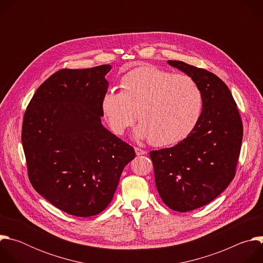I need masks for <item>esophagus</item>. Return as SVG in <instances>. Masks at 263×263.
Returning <instances> with one entry per match:
<instances>
[{"instance_id":"1","label":"esophagus","mask_w":263,"mask_h":263,"mask_svg":"<svg viewBox=\"0 0 263 263\" xmlns=\"http://www.w3.org/2000/svg\"><path fill=\"white\" fill-rule=\"evenodd\" d=\"M134 149H135V153H136L137 156L146 154V151H144V149H142V148H140V147H137V146H136V147H134Z\"/></svg>"}]
</instances>
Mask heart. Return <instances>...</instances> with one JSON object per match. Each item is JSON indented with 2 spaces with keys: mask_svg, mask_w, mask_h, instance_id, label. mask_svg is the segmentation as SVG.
Here are the masks:
<instances>
[{
  "mask_svg": "<svg viewBox=\"0 0 263 263\" xmlns=\"http://www.w3.org/2000/svg\"><path fill=\"white\" fill-rule=\"evenodd\" d=\"M119 86L120 92L108 90L101 100L102 114L118 135L136 117L140 124L135 135L163 146L190 135L200 121L203 95L189 74L142 65L125 73Z\"/></svg>",
  "mask_w": 263,
  "mask_h": 263,
  "instance_id": "1",
  "label": "heart"
}]
</instances>
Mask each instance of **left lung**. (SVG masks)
Returning <instances> with one entry per match:
<instances>
[{
    "label": "left lung",
    "instance_id": "left-lung-1",
    "mask_svg": "<svg viewBox=\"0 0 263 263\" xmlns=\"http://www.w3.org/2000/svg\"><path fill=\"white\" fill-rule=\"evenodd\" d=\"M167 63L194 78L203 95L202 115L191 134L175 146L149 152L161 200L186 212L213 201L233 180L243 128L231 91L216 74L183 61Z\"/></svg>",
    "mask_w": 263,
    "mask_h": 263
}]
</instances>
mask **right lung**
Segmentation results:
<instances>
[{
  "mask_svg": "<svg viewBox=\"0 0 263 263\" xmlns=\"http://www.w3.org/2000/svg\"><path fill=\"white\" fill-rule=\"evenodd\" d=\"M109 64L62 68L37 89L24 115L22 143L34 190L79 217L102 212L134 148L103 127Z\"/></svg>",
  "mask_w": 263,
  "mask_h": 263,
  "instance_id": "1",
  "label": "right lung"
}]
</instances>
